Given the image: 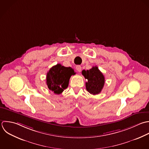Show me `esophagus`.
<instances>
[{
    "label": "esophagus",
    "instance_id": "obj_1",
    "mask_svg": "<svg viewBox=\"0 0 149 149\" xmlns=\"http://www.w3.org/2000/svg\"><path fill=\"white\" fill-rule=\"evenodd\" d=\"M76 70L78 72H81V70H82V67L80 65H77L76 66Z\"/></svg>",
    "mask_w": 149,
    "mask_h": 149
}]
</instances>
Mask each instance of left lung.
I'll return each instance as SVG.
<instances>
[{
  "mask_svg": "<svg viewBox=\"0 0 149 149\" xmlns=\"http://www.w3.org/2000/svg\"><path fill=\"white\" fill-rule=\"evenodd\" d=\"M82 74L88 81L85 84L87 91L93 95L100 93L104 86L105 78L98 67L95 66L89 70H84Z\"/></svg>",
  "mask_w": 149,
  "mask_h": 149,
  "instance_id": "1",
  "label": "left lung"
}]
</instances>
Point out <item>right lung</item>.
Instances as JSON below:
<instances>
[{
    "mask_svg": "<svg viewBox=\"0 0 149 149\" xmlns=\"http://www.w3.org/2000/svg\"><path fill=\"white\" fill-rule=\"evenodd\" d=\"M75 72L71 67H65L60 64L52 67L47 73L46 84L49 90L55 94H61L69 84L71 75Z\"/></svg>",
    "mask_w": 149,
    "mask_h": 149,
    "instance_id": "right-lung-1",
    "label": "right lung"
}]
</instances>
